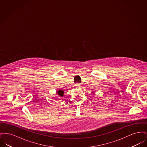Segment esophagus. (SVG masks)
I'll use <instances>...</instances> for the list:
<instances>
[{"label": "esophagus", "instance_id": "obj_1", "mask_svg": "<svg viewBox=\"0 0 147 147\" xmlns=\"http://www.w3.org/2000/svg\"><path fill=\"white\" fill-rule=\"evenodd\" d=\"M76 86H77V87H80L81 84L80 83H77V84H76Z\"/></svg>", "mask_w": 147, "mask_h": 147}]
</instances>
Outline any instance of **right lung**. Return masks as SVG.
Instances as JSON below:
<instances>
[{
  "mask_svg": "<svg viewBox=\"0 0 147 147\" xmlns=\"http://www.w3.org/2000/svg\"><path fill=\"white\" fill-rule=\"evenodd\" d=\"M64 92L62 90H59L58 91H57V97H62L64 95Z\"/></svg>",
  "mask_w": 147,
  "mask_h": 147,
  "instance_id": "1",
  "label": "right lung"
}]
</instances>
